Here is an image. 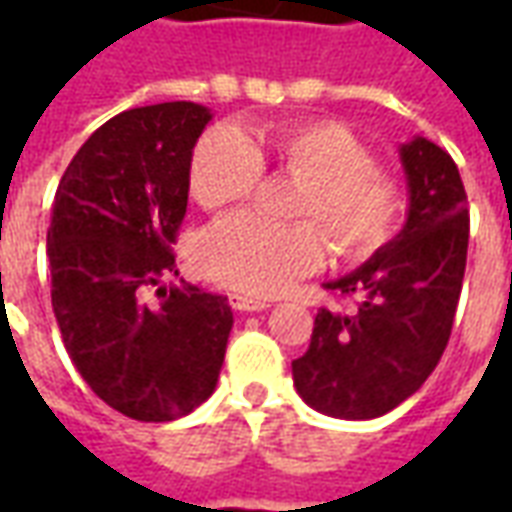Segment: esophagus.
<instances>
[{
    "label": "esophagus",
    "instance_id": "obj_1",
    "mask_svg": "<svg viewBox=\"0 0 512 512\" xmlns=\"http://www.w3.org/2000/svg\"><path fill=\"white\" fill-rule=\"evenodd\" d=\"M230 307L238 312H260L266 310V307H271L266 299H252V296H241V293H233L230 296Z\"/></svg>",
    "mask_w": 512,
    "mask_h": 512
}]
</instances>
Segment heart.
<instances>
[{"mask_svg":"<svg viewBox=\"0 0 512 512\" xmlns=\"http://www.w3.org/2000/svg\"><path fill=\"white\" fill-rule=\"evenodd\" d=\"M299 180L293 224H271L238 213L202 235V274L249 296H274L318 271L332 241L348 260L376 252L400 216L397 183L373 167L362 139L332 120H301L274 128H211L194 147L191 197L216 211L252 194L263 167Z\"/></svg>","mask_w":512,"mask_h":512,"instance_id":"heart-1","label":"heart"}]
</instances>
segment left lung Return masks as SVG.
Wrapping results in <instances>:
<instances>
[{"mask_svg":"<svg viewBox=\"0 0 512 512\" xmlns=\"http://www.w3.org/2000/svg\"><path fill=\"white\" fill-rule=\"evenodd\" d=\"M406 172L403 230L326 288L354 312L318 310L307 354L293 362L301 400L337 419H376L417 392L439 365L461 299L469 208L461 172L425 136L397 147Z\"/></svg>","mask_w":512,"mask_h":512,"instance_id":"left-lung-1","label":"left lung"}]
</instances>
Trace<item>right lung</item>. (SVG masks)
Segmentation results:
<instances>
[{
  "mask_svg": "<svg viewBox=\"0 0 512 512\" xmlns=\"http://www.w3.org/2000/svg\"><path fill=\"white\" fill-rule=\"evenodd\" d=\"M191 101L112 117L73 156L46 252L62 343L95 395L139 422L191 414L216 389L233 310L178 277L175 244L189 202L191 153L211 123ZM158 287V305L144 290Z\"/></svg>",
  "mask_w": 512,
  "mask_h": 512,
  "instance_id": "add662e5",
  "label": "right lung"
}]
</instances>
